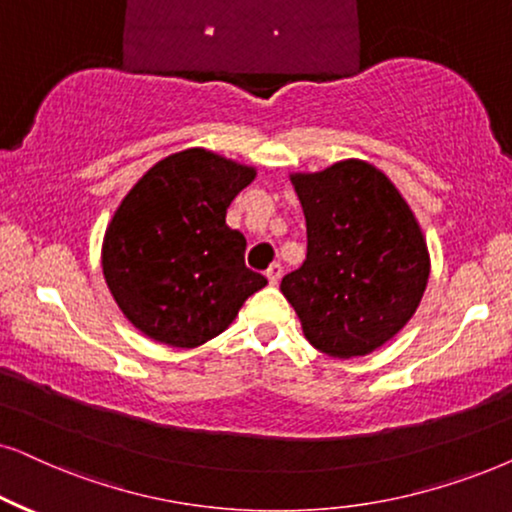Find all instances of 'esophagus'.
<instances>
[{"mask_svg": "<svg viewBox=\"0 0 512 512\" xmlns=\"http://www.w3.org/2000/svg\"><path fill=\"white\" fill-rule=\"evenodd\" d=\"M282 265L280 263H272L270 268H268V272H265V277H268V282L272 284V287H277V284H280V280H282Z\"/></svg>", "mask_w": 512, "mask_h": 512, "instance_id": "esophagus-1", "label": "esophagus"}]
</instances>
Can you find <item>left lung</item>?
Masks as SVG:
<instances>
[{
	"label": "left lung",
	"mask_w": 512,
	"mask_h": 512,
	"mask_svg": "<svg viewBox=\"0 0 512 512\" xmlns=\"http://www.w3.org/2000/svg\"><path fill=\"white\" fill-rule=\"evenodd\" d=\"M308 254L282 294L310 345L350 360L374 353L416 313L430 275L426 237L390 178L362 159L291 174Z\"/></svg>",
	"instance_id": "left-lung-1"
}]
</instances>
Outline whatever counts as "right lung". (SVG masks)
I'll list each match as a JSON object with an SVG mask.
<instances>
[{
  "mask_svg": "<svg viewBox=\"0 0 512 512\" xmlns=\"http://www.w3.org/2000/svg\"><path fill=\"white\" fill-rule=\"evenodd\" d=\"M256 169L190 148L159 159L126 192L103 237V277L126 320L152 341L197 348L223 334L268 280L244 265L225 225Z\"/></svg>",
  "mask_w": 512,
  "mask_h": 512,
  "instance_id": "add662e5",
  "label": "right lung"
}]
</instances>
